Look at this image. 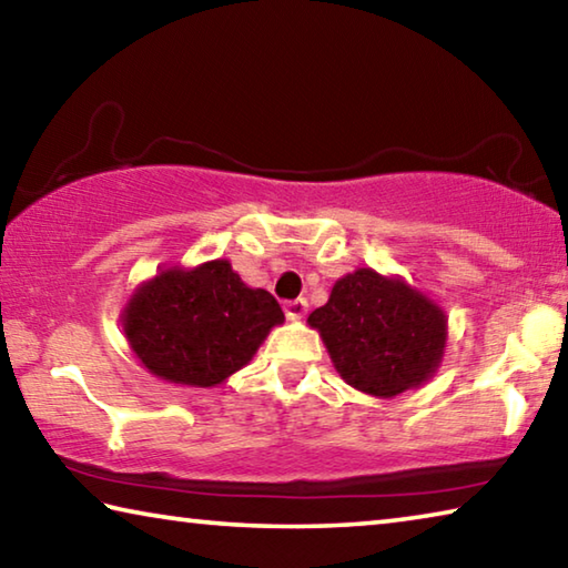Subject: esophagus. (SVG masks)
<instances>
[{"label":"esophagus","mask_w":568,"mask_h":568,"mask_svg":"<svg viewBox=\"0 0 568 568\" xmlns=\"http://www.w3.org/2000/svg\"><path fill=\"white\" fill-rule=\"evenodd\" d=\"M283 307H285L287 318L301 321L303 315H305V311H307V301H305V297H295V301H287Z\"/></svg>","instance_id":"esophagus-1"}]
</instances>
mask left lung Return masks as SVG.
<instances>
[{"label":"left lung","instance_id":"8db88e82","mask_svg":"<svg viewBox=\"0 0 568 568\" xmlns=\"http://www.w3.org/2000/svg\"><path fill=\"white\" fill-rule=\"evenodd\" d=\"M307 323L321 331L343 381L383 398L428 381L446 345L444 311L368 267L341 277Z\"/></svg>","mask_w":568,"mask_h":568}]
</instances>
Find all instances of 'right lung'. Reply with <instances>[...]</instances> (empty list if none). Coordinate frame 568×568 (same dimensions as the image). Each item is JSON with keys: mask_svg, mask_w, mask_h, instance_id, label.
<instances>
[{"mask_svg": "<svg viewBox=\"0 0 568 568\" xmlns=\"http://www.w3.org/2000/svg\"><path fill=\"white\" fill-rule=\"evenodd\" d=\"M277 323L275 297L247 287L227 261L160 273L124 307V335L145 368L200 388L243 368Z\"/></svg>", "mask_w": 568, "mask_h": 568, "instance_id": "1", "label": "right lung"}]
</instances>
